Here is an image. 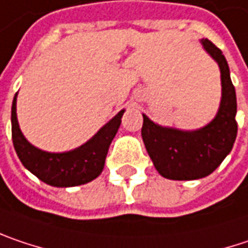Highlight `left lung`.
<instances>
[{
  "label": "left lung",
  "instance_id": "obj_1",
  "mask_svg": "<svg viewBox=\"0 0 248 248\" xmlns=\"http://www.w3.org/2000/svg\"><path fill=\"white\" fill-rule=\"evenodd\" d=\"M201 42L220 69L221 100L216 117L199 130L184 131L158 125L142 114V141L155 169L167 179L193 181L210 175L230 154L237 135L236 90L227 61L209 39Z\"/></svg>",
  "mask_w": 248,
  "mask_h": 248
}]
</instances>
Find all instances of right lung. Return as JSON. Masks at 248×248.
<instances>
[{
  "mask_svg": "<svg viewBox=\"0 0 248 248\" xmlns=\"http://www.w3.org/2000/svg\"><path fill=\"white\" fill-rule=\"evenodd\" d=\"M121 110L86 144L67 152H46L33 147L24 137L16 118V94L11 108L12 142L22 165L50 186L69 187L84 185L103 172L108 147L120 128Z\"/></svg>",
  "mask_w": 248,
  "mask_h": 248,
  "instance_id": "1",
  "label": "right lung"
}]
</instances>
